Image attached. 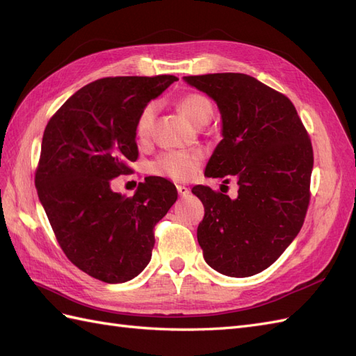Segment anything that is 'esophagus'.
<instances>
[{"mask_svg": "<svg viewBox=\"0 0 356 356\" xmlns=\"http://www.w3.org/2000/svg\"><path fill=\"white\" fill-rule=\"evenodd\" d=\"M177 191H178V195L181 197H186V196L190 195V190L187 187H184V186H177Z\"/></svg>", "mask_w": 356, "mask_h": 356, "instance_id": "1", "label": "esophagus"}]
</instances>
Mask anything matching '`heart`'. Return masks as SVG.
<instances>
[{
	"label": "heart",
	"mask_w": 356,
	"mask_h": 356,
	"mask_svg": "<svg viewBox=\"0 0 356 356\" xmlns=\"http://www.w3.org/2000/svg\"><path fill=\"white\" fill-rule=\"evenodd\" d=\"M179 108L188 120L196 124H207L213 114L211 101L200 93H187L179 99ZM156 115V105L147 104L139 113L135 124V134L138 141H147L152 135V129ZM203 154L200 152H168L160 154L149 165V172L154 175L170 178L175 181H187L196 175Z\"/></svg>",
	"instance_id": "heart-1"
}]
</instances>
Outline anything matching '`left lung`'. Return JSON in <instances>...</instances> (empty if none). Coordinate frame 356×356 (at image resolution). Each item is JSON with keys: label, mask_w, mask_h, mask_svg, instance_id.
<instances>
[{"label": "left lung", "mask_w": 356, "mask_h": 356, "mask_svg": "<svg viewBox=\"0 0 356 356\" xmlns=\"http://www.w3.org/2000/svg\"><path fill=\"white\" fill-rule=\"evenodd\" d=\"M221 114L222 139L204 177H233L238 197L193 187L204 207L197 227L203 258L213 270L248 277L272 266L296 239L310 199L314 149L296 106L251 75H190ZM229 181V179H225Z\"/></svg>", "instance_id": "left-lung-1"}]
</instances>
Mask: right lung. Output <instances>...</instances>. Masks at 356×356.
Listing matches in <instances>:
<instances>
[{"mask_svg": "<svg viewBox=\"0 0 356 356\" xmlns=\"http://www.w3.org/2000/svg\"><path fill=\"white\" fill-rule=\"evenodd\" d=\"M177 80H96L60 106L42 135L38 199L70 261L102 282H127L144 270L154 225L178 197L175 186L159 177L145 178L132 197L111 190V179L138 159L139 113Z\"/></svg>", "mask_w": 356, "mask_h": 356, "instance_id": "add662e5", "label": "right lung"}]
</instances>
